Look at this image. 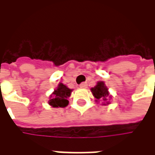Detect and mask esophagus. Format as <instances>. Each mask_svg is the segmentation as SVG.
Segmentation results:
<instances>
[{"label":"esophagus","mask_w":155,"mask_h":155,"mask_svg":"<svg viewBox=\"0 0 155 155\" xmlns=\"http://www.w3.org/2000/svg\"><path fill=\"white\" fill-rule=\"evenodd\" d=\"M80 87L82 88V89H85V88H87V84L85 82H83V83H81L80 84Z\"/></svg>","instance_id":"obj_1"}]
</instances>
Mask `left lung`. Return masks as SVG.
Returning <instances> with one entry per match:
<instances>
[{
    "mask_svg": "<svg viewBox=\"0 0 155 155\" xmlns=\"http://www.w3.org/2000/svg\"><path fill=\"white\" fill-rule=\"evenodd\" d=\"M92 94L95 98V101H103V105H107L110 104V100L112 96L110 94L109 90H108L107 86L105 85L104 81H98L96 85L94 87L91 89Z\"/></svg>",
    "mask_w": 155,
    "mask_h": 155,
    "instance_id": "8db88e82",
    "label": "left lung"
}]
</instances>
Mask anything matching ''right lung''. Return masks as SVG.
Listing matches in <instances>:
<instances>
[{
    "label": "right lung",
    "mask_w": 155,
    "mask_h": 155,
    "mask_svg": "<svg viewBox=\"0 0 155 155\" xmlns=\"http://www.w3.org/2000/svg\"><path fill=\"white\" fill-rule=\"evenodd\" d=\"M72 89L68 88L62 83L57 85V88L50 95V100L48 101L49 104L53 108H64L69 104L67 99L71 96Z\"/></svg>",
    "instance_id": "add662e5"
}]
</instances>
